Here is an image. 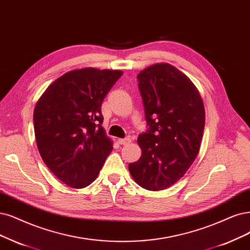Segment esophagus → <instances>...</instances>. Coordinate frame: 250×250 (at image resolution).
<instances>
[{"label":"esophagus","mask_w":250,"mask_h":250,"mask_svg":"<svg viewBox=\"0 0 250 250\" xmlns=\"http://www.w3.org/2000/svg\"><path fill=\"white\" fill-rule=\"evenodd\" d=\"M118 143L120 145H126L128 143H131L130 138H125V139H118Z\"/></svg>","instance_id":"34e87169"}]
</instances>
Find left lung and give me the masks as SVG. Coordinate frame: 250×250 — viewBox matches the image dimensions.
Wrapping results in <instances>:
<instances>
[{"label":"left lung","instance_id":"1","mask_svg":"<svg viewBox=\"0 0 250 250\" xmlns=\"http://www.w3.org/2000/svg\"><path fill=\"white\" fill-rule=\"evenodd\" d=\"M148 131L138 137L141 158L128 165L134 180L148 190L177 182L196 160L205 126V109L190 79L167 62L138 74Z\"/></svg>","mask_w":250,"mask_h":250}]
</instances>
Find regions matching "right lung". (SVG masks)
<instances>
[{"mask_svg": "<svg viewBox=\"0 0 250 250\" xmlns=\"http://www.w3.org/2000/svg\"><path fill=\"white\" fill-rule=\"evenodd\" d=\"M123 75L118 70L84 68L53 81L37 102L34 128L48 169L73 188L94 181L112 151L102 126V103Z\"/></svg>", "mask_w": 250, "mask_h": 250, "instance_id": "obj_1", "label": "right lung"}]
</instances>
